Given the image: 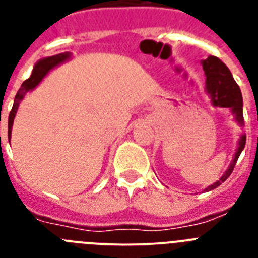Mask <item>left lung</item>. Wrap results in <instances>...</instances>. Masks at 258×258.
<instances>
[{
    "label": "left lung",
    "mask_w": 258,
    "mask_h": 258,
    "mask_svg": "<svg viewBox=\"0 0 258 258\" xmlns=\"http://www.w3.org/2000/svg\"><path fill=\"white\" fill-rule=\"evenodd\" d=\"M202 66L203 70H204V75H206V93L211 98L212 106L229 108L231 111V115L234 116V120L243 127V125H244L243 97H241L240 88L235 83V80L232 77L227 66L221 59L213 55H209L208 58L202 60ZM245 141H247V136L244 133H241L240 137H239L235 155L232 157L229 168L225 170V173L221 175V178L217 182H214L213 184L204 188V192L217 188L221 183H223L229 178L230 174L234 170V166H235L239 156H240L241 151L244 150Z\"/></svg>",
    "instance_id": "left-lung-1"
}]
</instances>
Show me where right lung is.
Wrapping results in <instances>:
<instances>
[{
    "label": "right lung",
    "instance_id": "obj_1",
    "mask_svg": "<svg viewBox=\"0 0 258 258\" xmlns=\"http://www.w3.org/2000/svg\"><path fill=\"white\" fill-rule=\"evenodd\" d=\"M72 58V54L71 52H60V54H56V55L47 56V58H42L37 61L33 67V71H32V75L29 76V79H27L24 83L22 84L20 89L18 90L17 95H15V99H14V106L11 108V112L9 115V125H8V137L9 141L11 138V131H13V124H14V118H15V115L18 112V108H19L20 102L23 101L24 95L28 92H32L38 84L44 80V77L49 74L50 71L54 70L58 66L63 64L66 61H68Z\"/></svg>",
    "mask_w": 258,
    "mask_h": 258
}]
</instances>
